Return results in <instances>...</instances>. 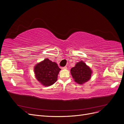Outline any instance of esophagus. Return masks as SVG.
<instances>
[{
  "instance_id": "obj_1",
  "label": "esophagus",
  "mask_w": 124,
  "mask_h": 124,
  "mask_svg": "<svg viewBox=\"0 0 124 124\" xmlns=\"http://www.w3.org/2000/svg\"><path fill=\"white\" fill-rule=\"evenodd\" d=\"M67 68V67H62V69H65Z\"/></svg>"
}]
</instances>
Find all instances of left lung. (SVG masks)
I'll use <instances>...</instances> for the list:
<instances>
[{
    "label": "left lung",
    "mask_w": 124,
    "mask_h": 124,
    "mask_svg": "<svg viewBox=\"0 0 124 124\" xmlns=\"http://www.w3.org/2000/svg\"><path fill=\"white\" fill-rule=\"evenodd\" d=\"M71 74L74 81L79 84L87 82L91 78L92 71L83 61L78 62L75 67L71 69Z\"/></svg>",
    "instance_id": "1"
}]
</instances>
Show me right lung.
I'll use <instances>...</instances> for the list:
<instances>
[{
	"instance_id": "right-lung-1",
	"label": "right lung",
	"mask_w": 124,
	"mask_h": 124,
	"mask_svg": "<svg viewBox=\"0 0 124 124\" xmlns=\"http://www.w3.org/2000/svg\"><path fill=\"white\" fill-rule=\"evenodd\" d=\"M60 69L57 63L48 58L38 63L34 68L37 80L45 86H49L57 81Z\"/></svg>"
}]
</instances>
